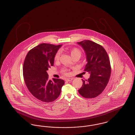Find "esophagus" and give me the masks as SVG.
Here are the masks:
<instances>
[{"instance_id":"34e87169","label":"esophagus","mask_w":135,"mask_h":135,"mask_svg":"<svg viewBox=\"0 0 135 135\" xmlns=\"http://www.w3.org/2000/svg\"><path fill=\"white\" fill-rule=\"evenodd\" d=\"M73 79V78H66V79H65V80H66V81H70L71 80H72Z\"/></svg>"}]
</instances>
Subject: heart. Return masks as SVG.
Instances as JSON below:
<instances>
[{
  "instance_id": "heart-1",
  "label": "heart",
  "mask_w": 135,
  "mask_h": 135,
  "mask_svg": "<svg viewBox=\"0 0 135 135\" xmlns=\"http://www.w3.org/2000/svg\"><path fill=\"white\" fill-rule=\"evenodd\" d=\"M70 52L71 56L72 57V58L76 57H80L81 55H82V52L78 48L75 47V48H73L72 49H71L70 51ZM60 51H58L55 56V60H58L60 58ZM68 69H66V68H64L62 70V72L63 73V74H64L65 75H68L69 74V72H68Z\"/></svg>"
}]
</instances>
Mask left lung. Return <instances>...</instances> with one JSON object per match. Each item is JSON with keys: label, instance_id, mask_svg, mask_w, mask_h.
<instances>
[{"label": "left lung", "instance_id": "left-lung-1", "mask_svg": "<svg viewBox=\"0 0 135 135\" xmlns=\"http://www.w3.org/2000/svg\"><path fill=\"white\" fill-rule=\"evenodd\" d=\"M77 44L84 49L87 64L84 71L90 73V77L83 84L78 92L85 98H94L100 95L108 83L111 75V65L108 55L101 46L89 40Z\"/></svg>", "mask_w": 135, "mask_h": 135}]
</instances>
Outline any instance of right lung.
<instances>
[{
    "mask_svg": "<svg viewBox=\"0 0 135 135\" xmlns=\"http://www.w3.org/2000/svg\"><path fill=\"white\" fill-rule=\"evenodd\" d=\"M61 46L40 44L29 51L24 62L23 73L26 86L33 96L44 102L56 100L64 84L61 79L49 80L46 72L54 66L55 56Z\"/></svg>",
    "mask_w": 135,
    "mask_h": 135,
    "instance_id": "right-lung-1",
    "label": "right lung"
}]
</instances>
